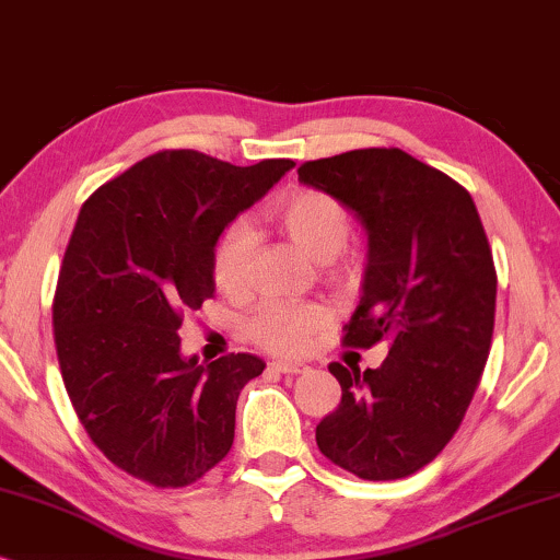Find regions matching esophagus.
<instances>
[{"instance_id": "obj_1", "label": "esophagus", "mask_w": 560, "mask_h": 560, "mask_svg": "<svg viewBox=\"0 0 560 560\" xmlns=\"http://www.w3.org/2000/svg\"><path fill=\"white\" fill-rule=\"evenodd\" d=\"M271 369L273 371H279V374H302L304 369V363H300V361H271Z\"/></svg>"}]
</instances>
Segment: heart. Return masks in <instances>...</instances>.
<instances>
[{
  "label": "heart",
  "instance_id": "1",
  "mask_svg": "<svg viewBox=\"0 0 560 560\" xmlns=\"http://www.w3.org/2000/svg\"><path fill=\"white\" fill-rule=\"evenodd\" d=\"M276 220L302 253L317 264H327L346 248L353 222L346 207L330 194L296 191L276 207ZM258 235L248 220H237L218 241L212 258L214 281L222 292L241 296L250 287V264ZM327 325V312L319 304H264L250 317V338L273 353H304L315 335Z\"/></svg>",
  "mask_w": 560,
  "mask_h": 560
}]
</instances>
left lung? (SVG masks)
I'll list each match as a JSON object with an SVG mask.
<instances>
[{
    "label": "left lung",
    "instance_id": "8db88e82",
    "mask_svg": "<svg viewBox=\"0 0 560 560\" xmlns=\"http://www.w3.org/2000/svg\"><path fill=\"white\" fill-rule=\"evenodd\" d=\"M300 182L338 199L369 241L346 342L389 340L378 369L330 363L342 397L317 445L361 479H405L448 445L487 366L497 304L487 233L464 186L399 148L307 161Z\"/></svg>",
    "mask_w": 560,
    "mask_h": 560
}]
</instances>
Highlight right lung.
I'll use <instances>...</instances> for the list:
<instances>
[{
	"instance_id": "add662e5",
	"label": "right lung",
	"mask_w": 560,
	"mask_h": 560,
	"mask_svg": "<svg viewBox=\"0 0 560 560\" xmlns=\"http://www.w3.org/2000/svg\"><path fill=\"white\" fill-rule=\"evenodd\" d=\"M289 168L163 151L81 207L54 302L58 363L89 438L136 479L186 487L233 445L237 397L266 363L184 355L178 327L214 292L222 233Z\"/></svg>"
}]
</instances>
